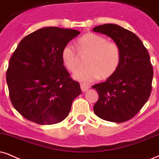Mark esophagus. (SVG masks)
<instances>
[{
    "label": "esophagus",
    "instance_id": "esophagus-1",
    "mask_svg": "<svg viewBox=\"0 0 159 159\" xmlns=\"http://www.w3.org/2000/svg\"><path fill=\"white\" fill-rule=\"evenodd\" d=\"M80 85H81V89L82 92H85L86 90L89 89V86H88L87 84L81 83V84H80Z\"/></svg>",
    "mask_w": 159,
    "mask_h": 159
}]
</instances>
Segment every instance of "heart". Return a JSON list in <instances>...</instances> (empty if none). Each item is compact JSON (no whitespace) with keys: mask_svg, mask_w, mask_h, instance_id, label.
Listing matches in <instances>:
<instances>
[{"mask_svg":"<svg viewBox=\"0 0 159 159\" xmlns=\"http://www.w3.org/2000/svg\"><path fill=\"white\" fill-rule=\"evenodd\" d=\"M77 49L81 54H89L87 67L76 70L73 77L78 81L89 83L100 78H106L116 71L120 61V50L114 42L95 34H86L78 40ZM64 65L74 71L78 65V53L72 44L68 43L61 51Z\"/></svg>","mask_w":159,"mask_h":159,"instance_id":"b5f03b06","label":"heart"}]
</instances>
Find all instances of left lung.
<instances>
[{
    "label": "left lung",
    "mask_w": 159,
    "mask_h": 159,
    "mask_svg": "<svg viewBox=\"0 0 159 159\" xmlns=\"http://www.w3.org/2000/svg\"><path fill=\"white\" fill-rule=\"evenodd\" d=\"M92 31L111 38L120 50L116 71L105 82L92 86L99 94L94 112L106 121H128L140 111L151 93L153 70L149 53L135 34L116 24L96 26Z\"/></svg>",
    "instance_id": "1"
}]
</instances>
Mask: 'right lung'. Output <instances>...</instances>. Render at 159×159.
Here are the masks:
<instances>
[{
	"label": "right lung",
	"instance_id": "1",
	"mask_svg": "<svg viewBox=\"0 0 159 159\" xmlns=\"http://www.w3.org/2000/svg\"><path fill=\"white\" fill-rule=\"evenodd\" d=\"M80 32L46 27L21 40L10 58L7 82L11 103L25 119L39 125L59 123L81 93L70 77L61 51Z\"/></svg>",
	"mask_w": 159,
	"mask_h": 159
}]
</instances>
